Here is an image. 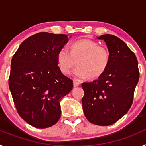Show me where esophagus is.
<instances>
[{
    "label": "esophagus",
    "instance_id": "1",
    "mask_svg": "<svg viewBox=\"0 0 146 146\" xmlns=\"http://www.w3.org/2000/svg\"><path fill=\"white\" fill-rule=\"evenodd\" d=\"M80 85V82L77 80H74V87H77Z\"/></svg>",
    "mask_w": 146,
    "mask_h": 146
}]
</instances>
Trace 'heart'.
<instances>
[{"mask_svg":"<svg viewBox=\"0 0 146 146\" xmlns=\"http://www.w3.org/2000/svg\"><path fill=\"white\" fill-rule=\"evenodd\" d=\"M72 74L77 79L96 78L108 68L110 62L108 49L92 40L82 39L70 44L69 50L63 47L57 53L58 65L62 73L68 74L76 64Z\"/></svg>","mask_w":146,"mask_h":146,"instance_id":"heart-1","label":"heart"}]
</instances>
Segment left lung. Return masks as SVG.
Listing matches in <instances>:
<instances>
[{"instance_id":"1","label":"left lung","mask_w":146,"mask_h":146,"mask_svg":"<svg viewBox=\"0 0 146 146\" xmlns=\"http://www.w3.org/2000/svg\"><path fill=\"white\" fill-rule=\"evenodd\" d=\"M104 40L110 52L105 72L91 82H83L82 104L88 121L109 126L121 119L131 108L140 77L138 63L126 44L114 35L98 37Z\"/></svg>"}]
</instances>
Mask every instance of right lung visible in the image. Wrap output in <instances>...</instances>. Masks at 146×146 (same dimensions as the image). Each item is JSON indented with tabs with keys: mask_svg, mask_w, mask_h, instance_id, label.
Wrapping results in <instances>:
<instances>
[{
	"mask_svg": "<svg viewBox=\"0 0 146 146\" xmlns=\"http://www.w3.org/2000/svg\"><path fill=\"white\" fill-rule=\"evenodd\" d=\"M66 34L36 33L20 44L11 59L9 86L17 111L33 127L53 126L60 117V101L73 81L58 66L57 53L68 42Z\"/></svg>",
	"mask_w": 146,
	"mask_h": 146,
	"instance_id": "1",
	"label": "right lung"
}]
</instances>
